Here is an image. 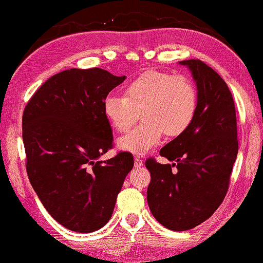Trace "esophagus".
Returning a JSON list of instances; mask_svg holds the SVG:
<instances>
[{"mask_svg": "<svg viewBox=\"0 0 263 263\" xmlns=\"http://www.w3.org/2000/svg\"><path fill=\"white\" fill-rule=\"evenodd\" d=\"M143 165V160L139 158V157H136L135 158V166L136 167H140Z\"/></svg>", "mask_w": 263, "mask_h": 263, "instance_id": "obj_1", "label": "esophagus"}]
</instances>
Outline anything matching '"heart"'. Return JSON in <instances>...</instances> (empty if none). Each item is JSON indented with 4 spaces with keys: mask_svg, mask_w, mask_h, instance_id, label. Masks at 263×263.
Returning a JSON list of instances; mask_svg holds the SVG:
<instances>
[{
    "mask_svg": "<svg viewBox=\"0 0 263 263\" xmlns=\"http://www.w3.org/2000/svg\"><path fill=\"white\" fill-rule=\"evenodd\" d=\"M198 93L193 80L162 70L139 74L124 87L123 97L108 96L104 115L118 132H126L140 118L143 123L121 137L118 146L133 155H145L159 144L163 133L175 138L194 123Z\"/></svg>",
    "mask_w": 263,
    "mask_h": 263,
    "instance_id": "b5f03b06",
    "label": "heart"
}]
</instances>
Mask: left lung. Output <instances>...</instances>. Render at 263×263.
Wrapping results in <instances>:
<instances>
[{
  "instance_id": "obj_1",
  "label": "left lung",
  "mask_w": 263,
  "mask_h": 263,
  "mask_svg": "<svg viewBox=\"0 0 263 263\" xmlns=\"http://www.w3.org/2000/svg\"><path fill=\"white\" fill-rule=\"evenodd\" d=\"M193 72L198 89L194 123L166 144L159 155L174 164L148 157L147 203L165 228L183 232L209 218L224 199L238 151L237 121L232 92L204 62L181 61Z\"/></svg>"
}]
</instances>
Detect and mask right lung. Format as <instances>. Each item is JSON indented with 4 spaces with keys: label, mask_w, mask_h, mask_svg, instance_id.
<instances>
[{
    "label": "right lung",
    "mask_w": 263,
    "mask_h": 263,
    "mask_svg": "<svg viewBox=\"0 0 263 263\" xmlns=\"http://www.w3.org/2000/svg\"><path fill=\"white\" fill-rule=\"evenodd\" d=\"M124 80L98 67L70 68L45 81L23 109L29 182L50 216L73 232L106 224L133 167L126 151L98 159L113 147L103 103Z\"/></svg>",
    "instance_id": "right-lung-1"
}]
</instances>
